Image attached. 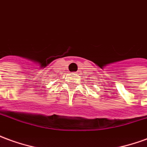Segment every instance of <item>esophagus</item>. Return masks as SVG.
Masks as SVG:
<instances>
[{
	"instance_id": "1",
	"label": "esophagus",
	"mask_w": 147,
	"mask_h": 147,
	"mask_svg": "<svg viewBox=\"0 0 147 147\" xmlns=\"http://www.w3.org/2000/svg\"><path fill=\"white\" fill-rule=\"evenodd\" d=\"M74 75H77V74H76V73H75V74H74Z\"/></svg>"
}]
</instances>
